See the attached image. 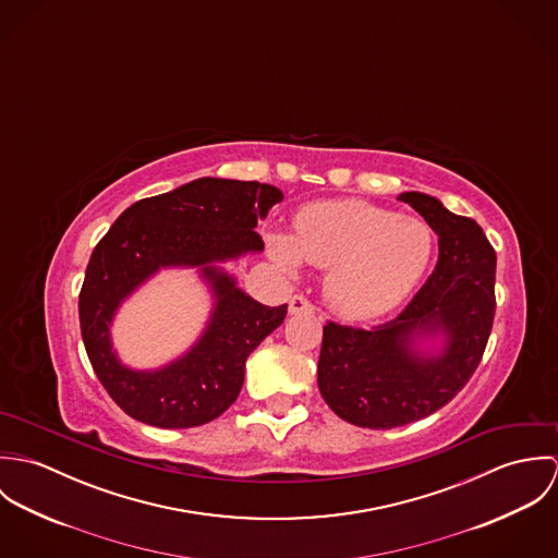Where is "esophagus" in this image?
<instances>
[{
	"label": "esophagus",
	"mask_w": 558,
	"mask_h": 558,
	"mask_svg": "<svg viewBox=\"0 0 558 558\" xmlns=\"http://www.w3.org/2000/svg\"><path fill=\"white\" fill-rule=\"evenodd\" d=\"M316 312V305L303 296V294H296L290 299V314H314Z\"/></svg>",
	"instance_id": "1"
}]
</instances>
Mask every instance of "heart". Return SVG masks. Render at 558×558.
Instances as JSON below:
<instances>
[{
	"label": "heart",
	"instance_id": "1",
	"mask_svg": "<svg viewBox=\"0 0 558 558\" xmlns=\"http://www.w3.org/2000/svg\"><path fill=\"white\" fill-rule=\"evenodd\" d=\"M272 259L294 272L301 257L326 268V299L345 318L398 307L423 277L434 236L427 223L367 202H328L301 213L296 239H268Z\"/></svg>",
	"mask_w": 558,
	"mask_h": 558
}]
</instances>
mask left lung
<instances>
[{"instance_id": "8db88e82", "label": "left lung", "mask_w": 558, "mask_h": 558, "mask_svg": "<svg viewBox=\"0 0 558 558\" xmlns=\"http://www.w3.org/2000/svg\"><path fill=\"white\" fill-rule=\"evenodd\" d=\"M438 234V262L398 318L372 328L326 322L318 361L324 401L343 421L391 429L429 416L456 398L481 363L496 312V253L469 217L436 197L401 193ZM418 331H445L438 357L410 350Z\"/></svg>"}]
</instances>
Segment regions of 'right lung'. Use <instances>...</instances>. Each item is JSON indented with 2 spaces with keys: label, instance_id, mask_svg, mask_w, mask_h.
<instances>
[{
  "label": "right lung",
  "instance_id": "obj_1",
  "mask_svg": "<svg viewBox=\"0 0 558 558\" xmlns=\"http://www.w3.org/2000/svg\"><path fill=\"white\" fill-rule=\"evenodd\" d=\"M259 182L199 178L126 208L94 246L80 292L81 337L111 399L155 427H195L221 416L239 398L248 354L288 314L236 288L215 262L262 251L257 219L281 202ZM199 265L218 305L203 339L159 373H133L110 350L108 324L119 303L159 267Z\"/></svg>",
  "mask_w": 558,
  "mask_h": 558
}]
</instances>
